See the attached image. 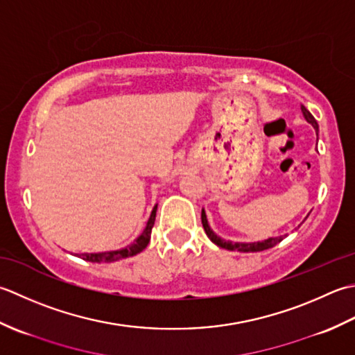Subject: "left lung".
I'll list each match as a JSON object with an SVG mask.
<instances>
[{"label":"left lung","instance_id":"obj_1","mask_svg":"<svg viewBox=\"0 0 355 355\" xmlns=\"http://www.w3.org/2000/svg\"><path fill=\"white\" fill-rule=\"evenodd\" d=\"M302 113L303 116H305V119L309 122L311 125H313L315 128V132L319 130V124H317V121L314 119L313 114H311L305 105H302ZM202 225H204V230L207 236L209 237V241H211L213 243L218 245V247L220 248H225V250H230V251H241V252H257V251H263V250H268V248H272L276 247V245L279 242L284 241L285 236H279V237H270L266 239V241H262V242H251V243H243V242H230V241H223V239H220L218 234L214 233V231L209 228L208 225V220H207V214L204 209H202Z\"/></svg>","mask_w":355,"mask_h":355}]
</instances>
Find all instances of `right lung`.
<instances>
[{
  "instance_id": "1",
  "label": "right lung",
  "mask_w": 355,
  "mask_h": 355,
  "mask_svg": "<svg viewBox=\"0 0 355 355\" xmlns=\"http://www.w3.org/2000/svg\"><path fill=\"white\" fill-rule=\"evenodd\" d=\"M156 209L157 205H155L153 211L150 214V219L147 222V227L144 228V231L141 233V236L136 239V241L128 245L125 248H121L116 251H107V252H84L79 257L87 260V262H116V260L121 259H125V257H132L136 256L137 252H141L144 248L147 247L148 242H150V236H151V228L155 225V219H156Z\"/></svg>"
}]
</instances>
